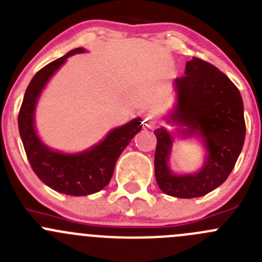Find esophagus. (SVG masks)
I'll return each instance as SVG.
<instances>
[{"label":"esophagus","mask_w":262,"mask_h":262,"mask_svg":"<svg viewBox=\"0 0 262 262\" xmlns=\"http://www.w3.org/2000/svg\"><path fill=\"white\" fill-rule=\"evenodd\" d=\"M148 123H149V125H155V121L151 120V119H149V120H148Z\"/></svg>","instance_id":"1"}]
</instances>
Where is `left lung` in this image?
Returning <instances> with one entry per match:
<instances>
[{"label":"left lung","instance_id":"left-lung-1","mask_svg":"<svg viewBox=\"0 0 262 262\" xmlns=\"http://www.w3.org/2000/svg\"><path fill=\"white\" fill-rule=\"evenodd\" d=\"M184 77L174 80L177 102L165 116L167 124L155 130V177L160 189L178 199H194L222 185L232 172L246 137L243 101L232 80L210 62L193 57ZM177 136L197 139L204 146L203 166L194 173L177 174L168 160Z\"/></svg>","mask_w":262,"mask_h":262}]
</instances>
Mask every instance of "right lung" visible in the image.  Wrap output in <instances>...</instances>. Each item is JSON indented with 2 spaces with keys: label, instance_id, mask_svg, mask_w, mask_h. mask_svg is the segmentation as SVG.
<instances>
[{
  "label": "right lung",
  "instance_id": "right-lung-1",
  "mask_svg": "<svg viewBox=\"0 0 262 262\" xmlns=\"http://www.w3.org/2000/svg\"><path fill=\"white\" fill-rule=\"evenodd\" d=\"M84 52L83 47L74 48L40 69L25 91L17 118L20 138L32 169L46 185L69 195H88L103 189L110 183L119 156L142 128L141 118H136L111 129L102 141L88 149L74 154L51 148L39 138L35 110L43 90L68 57Z\"/></svg>",
  "mask_w": 262,
  "mask_h": 262
}]
</instances>
